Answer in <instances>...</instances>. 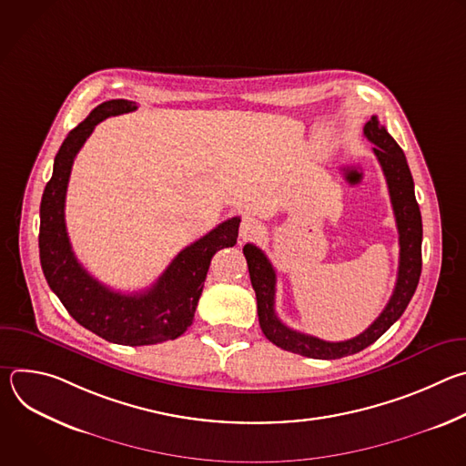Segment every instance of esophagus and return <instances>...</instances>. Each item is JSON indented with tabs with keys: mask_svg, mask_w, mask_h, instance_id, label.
Segmentation results:
<instances>
[{
	"mask_svg": "<svg viewBox=\"0 0 466 466\" xmlns=\"http://www.w3.org/2000/svg\"><path fill=\"white\" fill-rule=\"evenodd\" d=\"M261 232H263V225H261L258 219H254V218H250V216H245V218L241 219V225H239V238H241L243 241L252 239V238L259 236Z\"/></svg>",
	"mask_w": 466,
	"mask_h": 466,
	"instance_id": "obj_1",
	"label": "esophagus"
}]
</instances>
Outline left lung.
<instances>
[{
    "label": "left lung",
    "mask_w": 466,
    "mask_h": 466,
    "mask_svg": "<svg viewBox=\"0 0 466 466\" xmlns=\"http://www.w3.org/2000/svg\"><path fill=\"white\" fill-rule=\"evenodd\" d=\"M363 135L374 144V155L383 169L398 228V243H400V261H398L394 291L380 317L365 331L352 339L331 343L286 326L275 313L277 273L269 258L252 243L243 247L250 284L256 293L258 320L263 336L288 352L313 360H339L361 352L380 339L406 311L411 297L415 295L422 271V218L415 198V184L406 155L376 116L365 123Z\"/></svg>",
    "instance_id": "1"
}]
</instances>
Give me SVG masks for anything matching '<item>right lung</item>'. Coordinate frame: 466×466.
<instances>
[{
	"mask_svg": "<svg viewBox=\"0 0 466 466\" xmlns=\"http://www.w3.org/2000/svg\"><path fill=\"white\" fill-rule=\"evenodd\" d=\"M137 103L110 99L96 106L62 142L40 203V263L51 291L68 313L96 336L127 347L177 339L191 326L214 254L238 241L239 218H232L182 248L162 277L142 293H119L96 280L77 261L66 232L64 203L74 160L96 125L137 110Z\"/></svg>",
	"mask_w": 466,
	"mask_h": 466,
	"instance_id": "1",
	"label": "right lung"
}]
</instances>
